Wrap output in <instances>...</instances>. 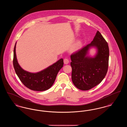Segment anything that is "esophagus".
<instances>
[{"instance_id": "34e87169", "label": "esophagus", "mask_w": 127, "mask_h": 127, "mask_svg": "<svg viewBox=\"0 0 127 127\" xmlns=\"http://www.w3.org/2000/svg\"><path fill=\"white\" fill-rule=\"evenodd\" d=\"M69 60H68V59H65L64 60V64H67L68 63H69Z\"/></svg>"}]
</instances>
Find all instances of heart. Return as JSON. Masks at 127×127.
<instances>
[{
	"mask_svg": "<svg viewBox=\"0 0 127 127\" xmlns=\"http://www.w3.org/2000/svg\"><path fill=\"white\" fill-rule=\"evenodd\" d=\"M81 42L80 41H78L73 46V47L72 48V51H75L76 50L78 49L81 46Z\"/></svg>",
	"mask_w": 127,
	"mask_h": 127,
	"instance_id": "b5f03b06",
	"label": "heart"
}]
</instances>
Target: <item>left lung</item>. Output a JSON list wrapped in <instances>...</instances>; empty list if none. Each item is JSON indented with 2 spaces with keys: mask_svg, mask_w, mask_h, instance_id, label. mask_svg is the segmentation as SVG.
Returning <instances> with one entry per match:
<instances>
[{
  "mask_svg": "<svg viewBox=\"0 0 127 127\" xmlns=\"http://www.w3.org/2000/svg\"><path fill=\"white\" fill-rule=\"evenodd\" d=\"M96 47L97 54L94 58L86 56L91 47ZM71 78L79 90L88 91L99 84L108 71L109 66L108 44L97 31L92 42L70 56Z\"/></svg>",
  "mask_w": 127,
  "mask_h": 127,
  "instance_id": "8db88e82",
  "label": "left lung"
}]
</instances>
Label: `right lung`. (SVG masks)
<instances>
[{
	"instance_id": "1",
	"label": "right lung",
	"mask_w": 127,
	"mask_h": 127,
	"mask_svg": "<svg viewBox=\"0 0 127 127\" xmlns=\"http://www.w3.org/2000/svg\"><path fill=\"white\" fill-rule=\"evenodd\" d=\"M16 45L14 49L13 66L15 72L22 83L30 90L46 91L54 83L57 75L63 66V60L61 59L53 65L39 72L33 73L23 69L18 62L16 54Z\"/></svg>"
}]
</instances>
